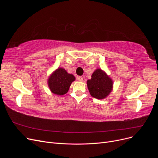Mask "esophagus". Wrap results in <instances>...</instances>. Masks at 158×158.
Here are the masks:
<instances>
[{"label": "esophagus", "instance_id": "esophagus-1", "mask_svg": "<svg viewBox=\"0 0 158 158\" xmlns=\"http://www.w3.org/2000/svg\"><path fill=\"white\" fill-rule=\"evenodd\" d=\"M77 78H78V81H80V82H82V81H83V77H82V76H78Z\"/></svg>", "mask_w": 158, "mask_h": 158}]
</instances>
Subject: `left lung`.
Segmentation results:
<instances>
[{
    "mask_svg": "<svg viewBox=\"0 0 158 158\" xmlns=\"http://www.w3.org/2000/svg\"><path fill=\"white\" fill-rule=\"evenodd\" d=\"M87 85L92 97L103 99L113 90V81L104 70L97 69L92 74V78L88 80Z\"/></svg>",
    "mask_w": 158,
    "mask_h": 158,
    "instance_id": "1",
    "label": "left lung"
}]
</instances>
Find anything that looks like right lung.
<instances>
[{
	"instance_id": "add662e5",
	"label": "right lung",
	"mask_w": 158,
	"mask_h": 158,
	"mask_svg": "<svg viewBox=\"0 0 158 158\" xmlns=\"http://www.w3.org/2000/svg\"><path fill=\"white\" fill-rule=\"evenodd\" d=\"M75 79L73 74L68 73L64 68L59 67L51 74L47 84L52 94L62 95L68 92L72 82Z\"/></svg>"
}]
</instances>
